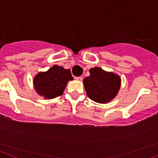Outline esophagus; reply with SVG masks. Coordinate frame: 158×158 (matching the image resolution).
Wrapping results in <instances>:
<instances>
[{"label": "esophagus", "mask_w": 158, "mask_h": 158, "mask_svg": "<svg viewBox=\"0 0 158 158\" xmlns=\"http://www.w3.org/2000/svg\"><path fill=\"white\" fill-rule=\"evenodd\" d=\"M75 79L78 81H82V76H78V77H75Z\"/></svg>", "instance_id": "1"}]
</instances>
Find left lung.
I'll return each mask as SVG.
<instances>
[{
    "label": "left lung",
    "instance_id": "left-lung-1",
    "mask_svg": "<svg viewBox=\"0 0 158 158\" xmlns=\"http://www.w3.org/2000/svg\"><path fill=\"white\" fill-rule=\"evenodd\" d=\"M89 72L90 76L83 80L89 98L100 104L113 100L120 88V77L114 73L106 72L100 67L92 68Z\"/></svg>",
    "mask_w": 158,
    "mask_h": 158
}]
</instances>
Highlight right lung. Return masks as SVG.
Returning a JSON list of instances; mask_svg holds the SVG:
<instances>
[{"label":"right lung","mask_w":158,"mask_h":158,"mask_svg":"<svg viewBox=\"0 0 158 158\" xmlns=\"http://www.w3.org/2000/svg\"><path fill=\"white\" fill-rule=\"evenodd\" d=\"M73 79L69 69L54 65L46 72H40L36 75L33 84L39 95L46 99H52L63 94L67 82Z\"/></svg>","instance_id":"right-lung-1"}]
</instances>
